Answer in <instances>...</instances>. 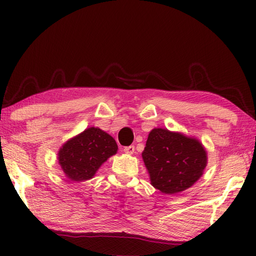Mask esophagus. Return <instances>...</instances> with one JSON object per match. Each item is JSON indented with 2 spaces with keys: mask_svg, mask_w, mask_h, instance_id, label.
I'll return each instance as SVG.
<instances>
[{
  "mask_svg": "<svg viewBox=\"0 0 256 256\" xmlns=\"http://www.w3.org/2000/svg\"><path fill=\"white\" fill-rule=\"evenodd\" d=\"M124 152L128 154H132L134 152V146H124Z\"/></svg>",
  "mask_w": 256,
  "mask_h": 256,
  "instance_id": "esophagus-1",
  "label": "esophagus"
}]
</instances>
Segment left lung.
<instances>
[{"mask_svg": "<svg viewBox=\"0 0 256 256\" xmlns=\"http://www.w3.org/2000/svg\"><path fill=\"white\" fill-rule=\"evenodd\" d=\"M151 184L164 194H175L192 186L206 166V152L196 138L154 128L142 152Z\"/></svg>", "mask_w": 256, "mask_h": 256, "instance_id": "8db88e82", "label": "left lung"}]
</instances>
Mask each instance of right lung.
Here are the masks:
<instances>
[{
    "instance_id": "add662e5",
    "label": "right lung",
    "mask_w": 256,
    "mask_h": 256,
    "mask_svg": "<svg viewBox=\"0 0 256 256\" xmlns=\"http://www.w3.org/2000/svg\"><path fill=\"white\" fill-rule=\"evenodd\" d=\"M118 144L110 134L98 128H90L68 141L58 152V162L71 180H90L110 156Z\"/></svg>"
}]
</instances>
